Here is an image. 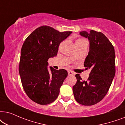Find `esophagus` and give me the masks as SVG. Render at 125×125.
<instances>
[{
  "label": "esophagus",
  "instance_id": "34e87169",
  "mask_svg": "<svg viewBox=\"0 0 125 125\" xmlns=\"http://www.w3.org/2000/svg\"><path fill=\"white\" fill-rule=\"evenodd\" d=\"M68 75H69V76H71V75H74V73L73 72V71H68Z\"/></svg>",
  "mask_w": 125,
  "mask_h": 125
}]
</instances>
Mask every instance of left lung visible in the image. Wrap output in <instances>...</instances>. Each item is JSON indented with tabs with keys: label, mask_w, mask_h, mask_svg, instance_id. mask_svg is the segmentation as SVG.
<instances>
[{
	"label": "left lung",
	"mask_w": 125,
	"mask_h": 125,
	"mask_svg": "<svg viewBox=\"0 0 125 125\" xmlns=\"http://www.w3.org/2000/svg\"><path fill=\"white\" fill-rule=\"evenodd\" d=\"M80 35L89 41V51L84 66L90 69L87 81H82L79 74L73 90L79 104L91 106L100 102L106 95L115 74V54L113 46L102 32L81 31Z\"/></svg>",
	"instance_id": "1"
}]
</instances>
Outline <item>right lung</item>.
<instances>
[{
	"label": "right lung",
	"instance_id": "1",
	"mask_svg": "<svg viewBox=\"0 0 125 125\" xmlns=\"http://www.w3.org/2000/svg\"><path fill=\"white\" fill-rule=\"evenodd\" d=\"M72 32H61L50 26L38 28L26 38L21 49L19 74L24 90L34 102L48 104L57 98L68 73L48 69V60L57 55L62 42Z\"/></svg>",
	"mask_w": 125,
	"mask_h": 125
}]
</instances>
